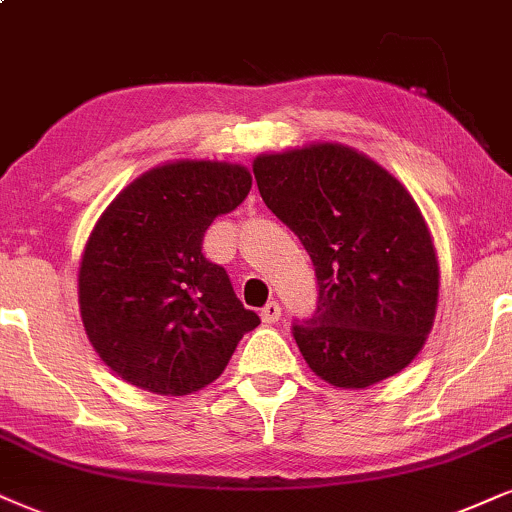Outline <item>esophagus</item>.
<instances>
[{"mask_svg":"<svg viewBox=\"0 0 512 512\" xmlns=\"http://www.w3.org/2000/svg\"><path fill=\"white\" fill-rule=\"evenodd\" d=\"M280 315H282V308H280V304H277V301H268V304L261 308V320L266 325L277 323V320H280Z\"/></svg>","mask_w":512,"mask_h":512,"instance_id":"obj_1","label":"esophagus"}]
</instances>
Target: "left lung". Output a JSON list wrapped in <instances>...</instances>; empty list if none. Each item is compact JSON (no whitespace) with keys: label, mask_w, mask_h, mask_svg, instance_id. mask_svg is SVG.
I'll return each instance as SVG.
<instances>
[{"label":"left lung","mask_w":512,"mask_h":512,"mask_svg":"<svg viewBox=\"0 0 512 512\" xmlns=\"http://www.w3.org/2000/svg\"><path fill=\"white\" fill-rule=\"evenodd\" d=\"M258 192L311 256L318 308L292 332L308 368L344 389L401 372L432 330L439 263L418 204L344 144L254 161Z\"/></svg>","instance_id":"obj_1"}]
</instances>
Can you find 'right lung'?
Returning a JSON list of instances; mask_svg holds the SVG:
<instances>
[{"label":"right lung","mask_w":512,"mask_h":512,"mask_svg":"<svg viewBox=\"0 0 512 512\" xmlns=\"http://www.w3.org/2000/svg\"><path fill=\"white\" fill-rule=\"evenodd\" d=\"M251 189L239 163L151 168L111 201L85 244L82 325L99 358L135 387L185 396L218 380L239 339L261 325L223 266L201 254L204 232Z\"/></svg>","instance_id":"obj_1"}]
</instances>
